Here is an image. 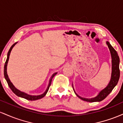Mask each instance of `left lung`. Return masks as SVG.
I'll return each instance as SVG.
<instances>
[{
	"label": "left lung",
	"instance_id": "left-lung-1",
	"mask_svg": "<svg viewBox=\"0 0 123 123\" xmlns=\"http://www.w3.org/2000/svg\"><path fill=\"white\" fill-rule=\"evenodd\" d=\"M107 44H108L109 49L110 51H111V58H112V72H111V79L109 83L104 90H102L99 94H98L97 97L95 98H91V99H87L84 98L82 97H80L77 95L75 92L76 95L79 97V98L83 100L84 101H87V102H100V101H102L105 99L106 97L108 96L109 94L111 92L113 89L114 87L117 84L118 80L120 78V69H119V63H120V59L118 57L117 53L116 51L114 48L111 46V44L109 43V42H106ZM74 90V89H73Z\"/></svg>",
	"mask_w": 123,
	"mask_h": 123
}]
</instances>
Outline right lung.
Wrapping results in <instances>:
<instances>
[{"mask_svg": "<svg viewBox=\"0 0 123 123\" xmlns=\"http://www.w3.org/2000/svg\"><path fill=\"white\" fill-rule=\"evenodd\" d=\"M16 43H15L14 44H12V47H11L9 51H8V52L7 53V60L5 62V66H4V76H5L6 80L7 82L8 85V86H9V87L10 88L11 90H12V92L14 93L15 95L18 96V97H21V98H25V99H27V100H29V101H35V100L39 99L42 98L43 97H44L45 95H46V94H47L48 90H49V88H50V86L51 85V84L52 79H53L54 76L55 75V74H57V73H54V74H53V76H51V79L50 80V82H49V86H48L47 90H46V91H45V92H44L43 94H41V95H37V96H32V95H28V94H26V93L21 92V91H19V90H17V89L15 88L14 86H13V84H12V83L11 82L10 80V79H9V78H8L7 74V63H8V59H9L10 54L11 51H12V49L13 48L14 46H15V44Z\"/></svg>", "mask_w": 123, "mask_h": 123, "instance_id": "add662e5", "label": "right lung"}]
</instances>
